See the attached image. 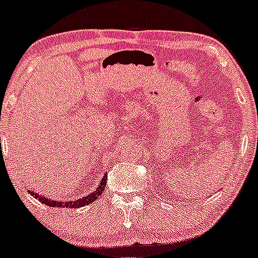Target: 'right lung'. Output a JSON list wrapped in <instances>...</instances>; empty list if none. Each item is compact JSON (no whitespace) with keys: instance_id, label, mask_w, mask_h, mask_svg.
<instances>
[{"instance_id":"obj_1","label":"right lung","mask_w":258,"mask_h":258,"mask_svg":"<svg viewBox=\"0 0 258 258\" xmlns=\"http://www.w3.org/2000/svg\"><path fill=\"white\" fill-rule=\"evenodd\" d=\"M106 184H107V174H104L103 178L101 179V183L98 184V187H97V189L95 190L93 193H91V195L86 196V197H82V198L77 199V201H66V202H62V201H52V199H48L45 198L44 196L41 195H38V193H34V192H28L32 195L34 198H38L39 201L41 202L43 204H46V206L49 207H54V208H81V207H85V206H88V204L93 203V202L96 201L98 197H101L102 192H103L104 189H106Z\"/></svg>"}]
</instances>
